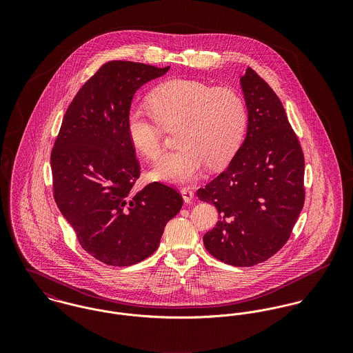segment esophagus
Listing matches in <instances>:
<instances>
[{
	"instance_id": "obj_1",
	"label": "esophagus",
	"mask_w": 353,
	"mask_h": 353,
	"mask_svg": "<svg viewBox=\"0 0 353 353\" xmlns=\"http://www.w3.org/2000/svg\"><path fill=\"white\" fill-rule=\"evenodd\" d=\"M181 193H182V197L185 202H192V200L194 199V192L190 188H182Z\"/></svg>"
}]
</instances>
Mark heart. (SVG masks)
I'll use <instances>...</instances> for the list:
<instances>
[{
    "mask_svg": "<svg viewBox=\"0 0 353 353\" xmlns=\"http://www.w3.org/2000/svg\"><path fill=\"white\" fill-rule=\"evenodd\" d=\"M151 111L132 107L126 117L128 136L134 148L150 160L163 154V130L179 123L178 150L156 167L154 176L185 183L197 179L203 167L224 165L239 148L246 126L248 107L232 88H214L192 80H171L150 95Z\"/></svg>",
    "mask_w": 353,
    "mask_h": 353,
    "instance_id": "obj_1",
    "label": "heart"
}]
</instances>
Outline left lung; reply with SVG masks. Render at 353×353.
Segmentation results:
<instances>
[{
	"mask_svg": "<svg viewBox=\"0 0 353 353\" xmlns=\"http://www.w3.org/2000/svg\"><path fill=\"white\" fill-rule=\"evenodd\" d=\"M241 84L249 111L245 143L197 197L219 212V221L203 235L205 249L228 265L254 266L292 234L305 197L304 154L269 84L252 68Z\"/></svg>",
	"mask_w": 353,
	"mask_h": 353,
	"instance_id": "left-lung-1",
	"label": "left lung"
}]
</instances>
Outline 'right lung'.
<instances>
[{"label":"right lung","instance_id":"add662e5","mask_svg":"<svg viewBox=\"0 0 353 353\" xmlns=\"http://www.w3.org/2000/svg\"><path fill=\"white\" fill-rule=\"evenodd\" d=\"M168 69L101 65L69 104L51 150L54 200L81 248L110 266L152 255L183 203L176 189L160 182L134 190L141 165L126 129L136 91Z\"/></svg>","mask_w":353,"mask_h":353}]
</instances>
